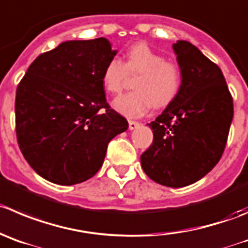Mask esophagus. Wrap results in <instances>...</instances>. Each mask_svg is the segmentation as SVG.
<instances>
[{"label":"esophagus","instance_id":"obj_1","mask_svg":"<svg viewBox=\"0 0 248 248\" xmlns=\"http://www.w3.org/2000/svg\"><path fill=\"white\" fill-rule=\"evenodd\" d=\"M138 126H140V122L132 121V120H129V121H128V127H129V129H135V128H137Z\"/></svg>","mask_w":248,"mask_h":248}]
</instances>
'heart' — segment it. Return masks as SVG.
Instances as JSON below:
<instances>
[{
    "label": "heart",
    "instance_id": "obj_1",
    "mask_svg": "<svg viewBox=\"0 0 248 248\" xmlns=\"http://www.w3.org/2000/svg\"><path fill=\"white\" fill-rule=\"evenodd\" d=\"M127 76L137 78L127 93L113 101V108L128 117L142 116L150 108L169 105L180 93L182 73L179 64L166 61L165 57L144 43L136 44L127 50L124 60L113 57L105 64L101 76L104 89L119 94Z\"/></svg>",
    "mask_w": 248,
    "mask_h": 248
}]
</instances>
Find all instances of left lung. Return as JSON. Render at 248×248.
Here are the masks:
<instances>
[{
	"label": "left lung",
	"mask_w": 248,
	"mask_h": 248,
	"mask_svg": "<svg viewBox=\"0 0 248 248\" xmlns=\"http://www.w3.org/2000/svg\"><path fill=\"white\" fill-rule=\"evenodd\" d=\"M173 50L182 73L181 89L148 124L153 143L140 155V164L153 181L177 188L201 180L220 160L233 104L218 64L188 41H177Z\"/></svg>",
	"instance_id": "left-lung-1"
}]
</instances>
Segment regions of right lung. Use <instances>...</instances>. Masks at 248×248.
Segmentation results:
<instances>
[{
  "mask_svg": "<svg viewBox=\"0 0 248 248\" xmlns=\"http://www.w3.org/2000/svg\"><path fill=\"white\" fill-rule=\"evenodd\" d=\"M105 38L71 40L39 55L16 93V133L35 172L57 185L100 170L108 144L128 128L106 101L101 76L113 59Z\"/></svg>",
  "mask_w": 248,
  "mask_h": 248,
  "instance_id": "right-lung-1",
  "label": "right lung"
}]
</instances>
